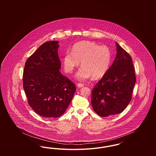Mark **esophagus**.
Instances as JSON below:
<instances>
[{"instance_id":"1","label":"esophagus","mask_w":156,"mask_h":156,"mask_svg":"<svg viewBox=\"0 0 156 156\" xmlns=\"http://www.w3.org/2000/svg\"><path fill=\"white\" fill-rule=\"evenodd\" d=\"M83 86V84H82V83H77V87L79 88H82Z\"/></svg>"}]
</instances>
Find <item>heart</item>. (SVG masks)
I'll list each match as a JSON object with an SVG mask.
<instances>
[{"mask_svg":"<svg viewBox=\"0 0 156 156\" xmlns=\"http://www.w3.org/2000/svg\"><path fill=\"white\" fill-rule=\"evenodd\" d=\"M112 54L107 46H100L96 43L83 41L75 43L72 52H67L62 59L65 71L71 74L81 61V67L76 74L78 80L84 81L92 76L94 79L102 77L107 72Z\"/></svg>","mask_w":156,"mask_h":156,"instance_id":"obj_1","label":"heart"}]
</instances>
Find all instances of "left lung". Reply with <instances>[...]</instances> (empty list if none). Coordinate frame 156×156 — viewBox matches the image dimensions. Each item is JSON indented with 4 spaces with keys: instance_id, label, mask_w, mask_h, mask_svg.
<instances>
[{
    "instance_id": "left-lung-1",
    "label": "left lung",
    "mask_w": 156,
    "mask_h": 156,
    "mask_svg": "<svg viewBox=\"0 0 156 156\" xmlns=\"http://www.w3.org/2000/svg\"><path fill=\"white\" fill-rule=\"evenodd\" d=\"M114 62L92 91L94 111L102 117L119 114L130 103L136 76L130 55L116 43Z\"/></svg>"
}]
</instances>
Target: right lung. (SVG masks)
Returning a JSON list of instances; mask_svg holds the SVG:
<instances>
[{"mask_svg": "<svg viewBox=\"0 0 156 156\" xmlns=\"http://www.w3.org/2000/svg\"><path fill=\"white\" fill-rule=\"evenodd\" d=\"M58 41H47L27 59L23 86L28 104L42 117H60L71 102L74 83L59 71Z\"/></svg>", "mask_w": 156, "mask_h": 156, "instance_id": "1", "label": "right lung"}]
</instances>
